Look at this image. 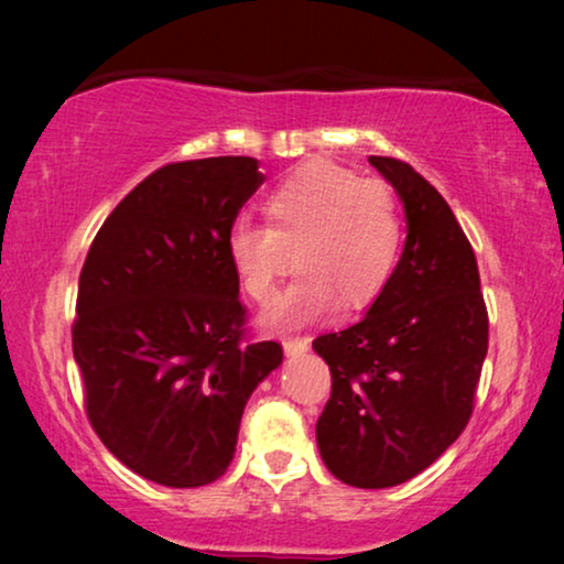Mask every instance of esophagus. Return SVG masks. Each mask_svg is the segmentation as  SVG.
<instances>
[{
	"mask_svg": "<svg viewBox=\"0 0 564 564\" xmlns=\"http://www.w3.org/2000/svg\"><path fill=\"white\" fill-rule=\"evenodd\" d=\"M282 349L288 357H303V354L311 349V341L303 336H292V338H284L282 341Z\"/></svg>",
	"mask_w": 564,
	"mask_h": 564,
	"instance_id": "obj_1",
	"label": "esophagus"
}]
</instances>
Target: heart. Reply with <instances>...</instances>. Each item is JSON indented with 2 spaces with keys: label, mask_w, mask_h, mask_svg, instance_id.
I'll list each match as a JSON object with an SVG mask.
<instances>
[{
  "label": "heart",
  "mask_w": 564,
  "mask_h": 564,
  "mask_svg": "<svg viewBox=\"0 0 564 564\" xmlns=\"http://www.w3.org/2000/svg\"><path fill=\"white\" fill-rule=\"evenodd\" d=\"M264 210L270 226L236 220L226 251L243 292L261 305L274 297L292 261L297 264V282L264 313L267 326H305L338 303L361 311L390 284L403 249V218L388 184L311 161L269 189Z\"/></svg>",
  "instance_id": "1"
}]
</instances>
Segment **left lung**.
<instances>
[{"label": "left lung", "instance_id": "1", "mask_svg": "<svg viewBox=\"0 0 564 564\" xmlns=\"http://www.w3.org/2000/svg\"><path fill=\"white\" fill-rule=\"evenodd\" d=\"M369 164L398 192L408 236L365 318L313 341L334 380L315 438L330 475L380 490L434 465L465 431L488 311L475 251L446 199L405 161Z\"/></svg>", "mask_w": 564, "mask_h": 564}]
</instances>
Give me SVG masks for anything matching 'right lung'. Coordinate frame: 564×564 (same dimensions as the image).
<instances>
[{"label": "right lung", "instance_id": "add662e5", "mask_svg": "<svg viewBox=\"0 0 564 564\" xmlns=\"http://www.w3.org/2000/svg\"><path fill=\"white\" fill-rule=\"evenodd\" d=\"M264 174L251 156L161 166L102 223L79 276L74 359L91 429L128 469L166 488L226 473L243 408L282 365L243 344L226 238Z\"/></svg>", "mask_w": 564, "mask_h": 564}]
</instances>
